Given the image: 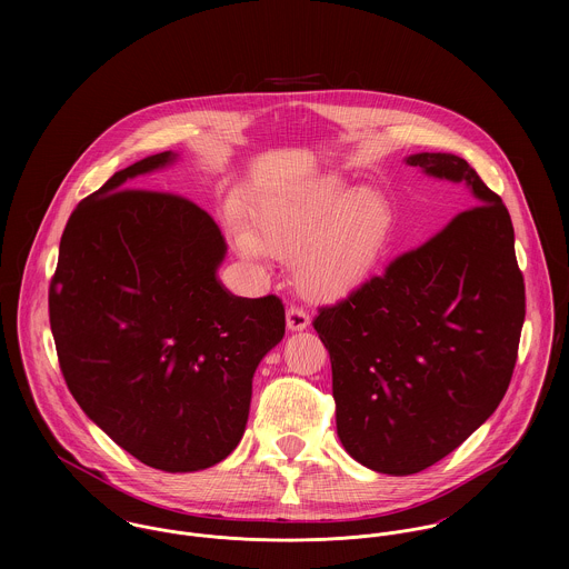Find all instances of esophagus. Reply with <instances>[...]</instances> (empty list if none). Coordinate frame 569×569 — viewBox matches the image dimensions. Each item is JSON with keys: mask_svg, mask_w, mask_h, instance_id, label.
Returning <instances> with one entry per match:
<instances>
[{"mask_svg": "<svg viewBox=\"0 0 569 569\" xmlns=\"http://www.w3.org/2000/svg\"><path fill=\"white\" fill-rule=\"evenodd\" d=\"M311 322V318H309V313L302 309V307H296V305H291L289 309H287V328L289 330H305L307 326Z\"/></svg>", "mask_w": 569, "mask_h": 569, "instance_id": "esophagus-1", "label": "esophagus"}]
</instances>
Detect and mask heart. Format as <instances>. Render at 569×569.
Segmentation results:
<instances>
[{
  "label": "heart",
  "instance_id": "obj_1",
  "mask_svg": "<svg viewBox=\"0 0 569 569\" xmlns=\"http://www.w3.org/2000/svg\"><path fill=\"white\" fill-rule=\"evenodd\" d=\"M392 210L372 188L341 177H318L264 194L253 232L239 230L244 256L293 260V282L311 300H335L355 289L388 243Z\"/></svg>",
  "mask_w": 569,
  "mask_h": 569
}]
</instances>
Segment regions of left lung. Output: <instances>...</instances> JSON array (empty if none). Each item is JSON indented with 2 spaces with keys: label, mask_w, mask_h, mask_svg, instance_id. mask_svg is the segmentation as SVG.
<instances>
[{
  "label": "left lung",
  "mask_w": 569,
  "mask_h": 569,
  "mask_svg": "<svg viewBox=\"0 0 569 569\" xmlns=\"http://www.w3.org/2000/svg\"><path fill=\"white\" fill-rule=\"evenodd\" d=\"M406 162L465 183L473 208L313 320L330 355L337 436L357 462L388 476L436 465L497 409L526 318L501 197L458 156Z\"/></svg>",
  "instance_id": "left-lung-1"
}]
</instances>
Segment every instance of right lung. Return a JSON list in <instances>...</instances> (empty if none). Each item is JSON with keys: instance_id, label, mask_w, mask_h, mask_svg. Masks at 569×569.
Wrapping results in <instances>:
<instances>
[{"instance_id": "1", "label": "right lung", "mask_w": 569, "mask_h": 569, "mask_svg": "<svg viewBox=\"0 0 569 569\" xmlns=\"http://www.w3.org/2000/svg\"><path fill=\"white\" fill-rule=\"evenodd\" d=\"M170 151L118 170L72 212L50 282L63 379L124 451L168 473L208 469L241 442L251 379L284 337L276 296L237 298L226 239L186 197L127 188Z\"/></svg>"}]
</instances>
